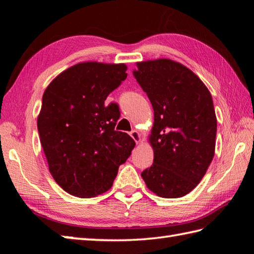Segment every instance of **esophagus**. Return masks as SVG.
<instances>
[{
  "label": "esophagus",
  "instance_id": "obj_1",
  "mask_svg": "<svg viewBox=\"0 0 254 254\" xmlns=\"http://www.w3.org/2000/svg\"><path fill=\"white\" fill-rule=\"evenodd\" d=\"M130 135H131L132 139L135 141L136 143H139V142H140V140H141V136H140V133L137 132L136 130H132V131L130 132Z\"/></svg>",
  "mask_w": 254,
  "mask_h": 254
}]
</instances>
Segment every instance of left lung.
I'll return each instance as SVG.
<instances>
[{
	"label": "left lung",
	"mask_w": 254,
	"mask_h": 254,
	"mask_svg": "<svg viewBox=\"0 0 254 254\" xmlns=\"http://www.w3.org/2000/svg\"><path fill=\"white\" fill-rule=\"evenodd\" d=\"M136 66L133 76L154 111L153 163L141 176L156 195L178 198L199 184L213 160L217 121L212 95L194 72L170 59Z\"/></svg>",
	"instance_id": "8db88e82"
}]
</instances>
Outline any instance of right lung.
<instances>
[{
	"mask_svg": "<svg viewBox=\"0 0 254 254\" xmlns=\"http://www.w3.org/2000/svg\"><path fill=\"white\" fill-rule=\"evenodd\" d=\"M126 71L124 64L80 63L46 88L38 131L50 174L68 194L91 198L109 190L134 148L127 133L115 131L119 106L105 105Z\"/></svg>",
	"mask_w": 254,
	"mask_h": 254,
	"instance_id": "right-lung-1",
	"label": "right lung"
}]
</instances>
